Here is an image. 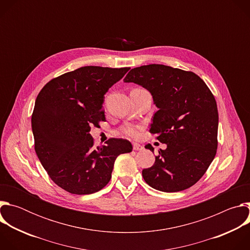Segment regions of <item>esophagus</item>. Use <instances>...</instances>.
<instances>
[{"mask_svg": "<svg viewBox=\"0 0 250 250\" xmlns=\"http://www.w3.org/2000/svg\"><path fill=\"white\" fill-rule=\"evenodd\" d=\"M132 146H133L134 150H142V149H144V146H142L139 144H136V142H134V144L132 145Z\"/></svg>", "mask_w": 250, "mask_h": 250, "instance_id": "esophagus-1", "label": "esophagus"}]
</instances>
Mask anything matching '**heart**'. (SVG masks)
Segmentation results:
<instances>
[{
	"instance_id": "1",
	"label": "heart",
	"mask_w": 250,
	"mask_h": 250,
	"mask_svg": "<svg viewBox=\"0 0 250 250\" xmlns=\"http://www.w3.org/2000/svg\"><path fill=\"white\" fill-rule=\"evenodd\" d=\"M141 127L139 125H126L122 127L121 131L122 133L130 136V137H137L140 133Z\"/></svg>"
}]
</instances>
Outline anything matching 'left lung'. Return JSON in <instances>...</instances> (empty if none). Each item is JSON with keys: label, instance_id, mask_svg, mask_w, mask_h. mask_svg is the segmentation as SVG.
Returning <instances> with one entry per match:
<instances>
[{"label": "left lung", "instance_id": "1", "mask_svg": "<svg viewBox=\"0 0 250 250\" xmlns=\"http://www.w3.org/2000/svg\"><path fill=\"white\" fill-rule=\"evenodd\" d=\"M125 82L147 89L158 108L149 131L166 144L154 164L142 170L152 188L172 193L190 188L208 170L218 148L219 114L215 97L191 71L162 64L131 69ZM146 148H154L147 145Z\"/></svg>", "mask_w": 250, "mask_h": 250}]
</instances>
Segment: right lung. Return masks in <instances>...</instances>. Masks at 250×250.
I'll list each match as a JSON object with an SVG mask.
<instances>
[{
  "instance_id": "add662e5",
  "label": "right lung",
  "mask_w": 250,
  "mask_h": 250,
  "mask_svg": "<svg viewBox=\"0 0 250 250\" xmlns=\"http://www.w3.org/2000/svg\"><path fill=\"white\" fill-rule=\"evenodd\" d=\"M129 70L85 66L50 80L31 116L34 149L51 180L76 195L93 194L112 178L116 158L132 150L126 139L94 146L91 126L104 120V94Z\"/></svg>"
}]
</instances>
